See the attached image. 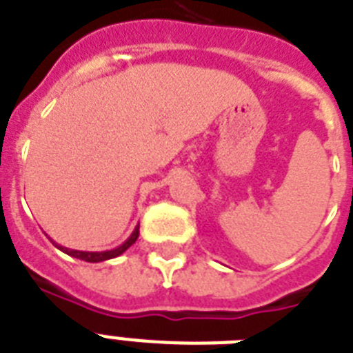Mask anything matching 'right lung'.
<instances>
[{
	"label": "right lung",
	"instance_id": "add662e5",
	"mask_svg": "<svg viewBox=\"0 0 353 353\" xmlns=\"http://www.w3.org/2000/svg\"><path fill=\"white\" fill-rule=\"evenodd\" d=\"M138 235H140V224H138V226L134 228V232L131 233V236H129V239H127V241L123 242V244H120V245H118V248H114V250H108V251L70 250V248H64V245L57 244V242L52 241V239H50V241H52L53 244H55V248H57V250H61L62 253L70 254V256H73V259L84 260V262L97 263V262H105V260H109V259H117V256H120V254L123 253V251H127V250H129V248H131L132 244H134L136 239H138Z\"/></svg>",
	"mask_w": 353,
	"mask_h": 353
}]
</instances>
